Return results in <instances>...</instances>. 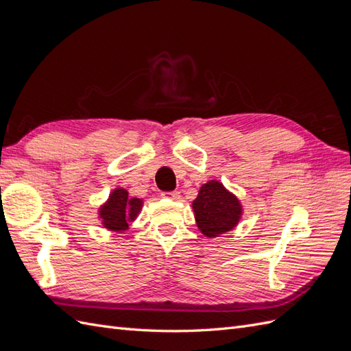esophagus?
Wrapping results in <instances>:
<instances>
[{"mask_svg": "<svg viewBox=\"0 0 351 351\" xmlns=\"http://www.w3.org/2000/svg\"><path fill=\"white\" fill-rule=\"evenodd\" d=\"M161 196L167 197V199H171V200H178L180 199V193L178 192H162Z\"/></svg>", "mask_w": 351, "mask_h": 351, "instance_id": "34e87169", "label": "esophagus"}]
</instances>
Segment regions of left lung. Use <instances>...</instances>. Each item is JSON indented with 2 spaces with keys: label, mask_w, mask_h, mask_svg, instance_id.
Masks as SVG:
<instances>
[{
  "label": "left lung",
  "mask_w": 351,
  "mask_h": 351,
  "mask_svg": "<svg viewBox=\"0 0 351 351\" xmlns=\"http://www.w3.org/2000/svg\"><path fill=\"white\" fill-rule=\"evenodd\" d=\"M192 208L199 231L208 239L219 237L236 228L243 215L239 197L217 180L202 184Z\"/></svg>",
  "instance_id": "left-lung-1"
}]
</instances>
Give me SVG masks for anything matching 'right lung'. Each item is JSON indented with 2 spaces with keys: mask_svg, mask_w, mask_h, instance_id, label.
Here are the masks:
<instances>
[{
  "mask_svg": "<svg viewBox=\"0 0 351 351\" xmlns=\"http://www.w3.org/2000/svg\"><path fill=\"white\" fill-rule=\"evenodd\" d=\"M142 206V199L130 197L125 189L117 187L110 193L107 202L99 206L98 218L104 228L123 232L129 230V226L141 214Z\"/></svg>",
  "mask_w": 351,
  "mask_h": 351,
  "instance_id": "1",
  "label": "right lung"
}]
</instances>
